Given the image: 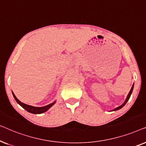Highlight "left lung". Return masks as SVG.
Here are the masks:
<instances>
[{"mask_svg": "<svg viewBox=\"0 0 146 146\" xmlns=\"http://www.w3.org/2000/svg\"><path fill=\"white\" fill-rule=\"evenodd\" d=\"M133 86H132V87H131V90H130V91H129V94H128V95H127V98H126V100H125V101L124 102H123V104L122 105H121L120 106H119V107H117V108H115V109H113L112 111H116V110H119V109H121V108L122 107H123L125 105V104L127 103V102L129 100V98H130V96H131V93H132V91H133Z\"/></svg>", "mask_w": 146, "mask_h": 146, "instance_id": "left-lung-1", "label": "left lung"}]
</instances>
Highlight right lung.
Returning <instances> with one entry per match:
<instances>
[{
  "label": "right lung",
  "instance_id": "obj_1",
  "mask_svg": "<svg viewBox=\"0 0 146 146\" xmlns=\"http://www.w3.org/2000/svg\"><path fill=\"white\" fill-rule=\"evenodd\" d=\"M13 95L14 98H15V100L17 101V102L21 106L23 107L24 109H25L27 111H29V112L32 113H42L45 112V111H46L50 108L56 102H54L53 103H51L50 104L45 106H43V107H35V106H30V105L25 104L21 102L20 101L17 97H16V96L13 92Z\"/></svg>",
  "mask_w": 146,
  "mask_h": 146
}]
</instances>
